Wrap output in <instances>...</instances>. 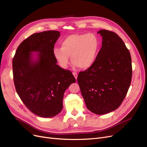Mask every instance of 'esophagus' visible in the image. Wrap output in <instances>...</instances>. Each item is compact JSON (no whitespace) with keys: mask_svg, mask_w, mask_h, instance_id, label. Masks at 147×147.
<instances>
[{"mask_svg":"<svg viewBox=\"0 0 147 147\" xmlns=\"http://www.w3.org/2000/svg\"><path fill=\"white\" fill-rule=\"evenodd\" d=\"M73 76H74V78H75V79L77 80V79H78V73H76V72H73Z\"/></svg>","mask_w":147,"mask_h":147,"instance_id":"obj_1","label":"esophagus"}]
</instances>
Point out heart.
Listing matches in <instances>:
<instances>
[{
	"label": "heart",
	"mask_w": 147,
	"mask_h": 147,
	"mask_svg": "<svg viewBox=\"0 0 147 147\" xmlns=\"http://www.w3.org/2000/svg\"><path fill=\"white\" fill-rule=\"evenodd\" d=\"M99 43L94 34H73L61 43V48H54L53 53L59 66L65 69L69 58L75 67L86 69L92 66L96 59Z\"/></svg>",
	"instance_id": "obj_1"
}]
</instances>
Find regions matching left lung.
<instances>
[{
  "mask_svg": "<svg viewBox=\"0 0 147 147\" xmlns=\"http://www.w3.org/2000/svg\"><path fill=\"white\" fill-rule=\"evenodd\" d=\"M102 47L92 67L78 74V82L88 109L101 115L114 111L124 100L132 76V59L121 38L107 30L98 32Z\"/></svg>",
  "mask_w": 147,
  "mask_h": 147,
  "instance_id": "8db88e82",
  "label": "left lung"
}]
</instances>
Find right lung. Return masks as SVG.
<instances>
[{
  "label": "right lung",
  "instance_id": "right-lung-1",
  "mask_svg": "<svg viewBox=\"0 0 147 147\" xmlns=\"http://www.w3.org/2000/svg\"><path fill=\"white\" fill-rule=\"evenodd\" d=\"M58 31L34 33L22 41L12 61L15 89L27 109L37 116L49 118L63 109L65 90L76 82L72 73L57 64L54 45ZM37 51V59L32 52Z\"/></svg>",
  "mask_w": 147,
  "mask_h": 147
}]
</instances>
